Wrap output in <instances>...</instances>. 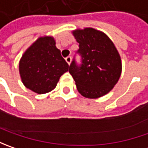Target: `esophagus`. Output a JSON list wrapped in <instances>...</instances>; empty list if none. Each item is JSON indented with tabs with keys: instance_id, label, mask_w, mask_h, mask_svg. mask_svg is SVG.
<instances>
[{
	"instance_id": "obj_1",
	"label": "esophagus",
	"mask_w": 148,
	"mask_h": 148,
	"mask_svg": "<svg viewBox=\"0 0 148 148\" xmlns=\"http://www.w3.org/2000/svg\"><path fill=\"white\" fill-rule=\"evenodd\" d=\"M65 60H66V62H67V63H68V64L70 65V63H71V56H68V57H66V58H65Z\"/></svg>"
}]
</instances>
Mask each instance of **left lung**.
<instances>
[{
	"instance_id": "obj_1",
	"label": "left lung",
	"mask_w": 148,
	"mask_h": 148,
	"mask_svg": "<svg viewBox=\"0 0 148 148\" xmlns=\"http://www.w3.org/2000/svg\"><path fill=\"white\" fill-rule=\"evenodd\" d=\"M72 34L79 43L77 53L82 57L81 65L73 59L69 66L77 90L86 98L101 97L114 88L120 77V55L103 32L85 28L73 30Z\"/></svg>"
}]
</instances>
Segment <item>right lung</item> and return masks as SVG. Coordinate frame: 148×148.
<instances>
[{
  "mask_svg": "<svg viewBox=\"0 0 148 148\" xmlns=\"http://www.w3.org/2000/svg\"><path fill=\"white\" fill-rule=\"evenodd\" d=\"M53 37H39L22 55L19 63L21 81L37 94L53 90L69 66L57 49Z\"/></svg>",
  "mask_w": 148,
  "mask_h": 148,
  "instance_id": "right-lung-1",
  "label": "right lung"
}]
</instances>
